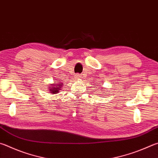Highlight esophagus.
<instances>
[{"label": "esophagus", "mask_w": 158, "mask_h": 158, "mask_svg": "<svg viewBox=\"0 0 158 158\" xmlns=\"http://www.w3.org/2000/svg\"><path fill=\"white\" fill-rule=\"evenodd\" d=\"M75 79H77V80H81L82 79V77L80 75V74H76V75H75Z\"/></svg>", "instance_id": "1"}]
</instances>
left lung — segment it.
I'll return each instance as SVG.
<instances>
[{"instance_id":"obj_1","label":"left lung","mask_w":158,"mask_h":158,"mask_svg":"<svg viewBox=\"0 0 158 158\" xmlns=\"http://www.w3.org/2000/svg\"><path fill=\"white\" fill-rule=\"evenodd\" d=\"M103 89H104V88H103Z\"/></svg>"}]
</instances>
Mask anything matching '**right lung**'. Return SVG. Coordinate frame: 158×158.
<instances>
[{
    "label": "right lung",
    "mask_w": 158,
    "mask_h": 158,
    "mask_svg": "<svg viewBox=\"0 0 158 158\" xmlns=\"http://www.w3.org/2000/svg\"><path fill=\"white\" fill-rule=\"evenodd\" d=\"M59 82V81H58ZM50 85H48V91H49L50 93L52 94H57L59 93V92L61 91L62 89V83H57V84H50Z\"/></svg>",
    "instance_id": "1"
}]
</instances>
